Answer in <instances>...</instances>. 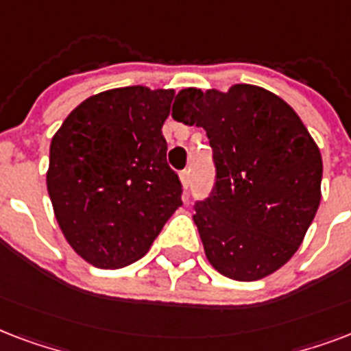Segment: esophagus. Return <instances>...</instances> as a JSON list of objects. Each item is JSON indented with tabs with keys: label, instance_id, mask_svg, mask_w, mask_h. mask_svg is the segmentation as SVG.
Listing matches in <instances>:
<instances>
[{
	"label": "esophagus",
	"instance_id": "obj_1",
	"mask_svg": "<svg viewBox=\"0 0 351 351\" xmlns=\"http://www.w3.org/2000/svg\"><path fill=\"white\" fill-rule=\"evenodd\" d=\"M179 179H181V183H183V189L189 190V186H190V170H183V172L179 173Z\"/></svg>",
	"mask_w": 351,
	"mask_h": 351
}]
</instances>
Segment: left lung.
Returning <instances> with one entry per match:
<instances>
[{
	"instance_id": "obj_1",
	"label": "left lung",
	"mask_w": 351,
	"mask_h": 351,
	"mask_svg": "<svg viewBox=\"0 0 351 351\" xmlns=\"http://www.w3.org/2000/svg\"><path fill=\"white\" fill-rule=\"evenodd\" d=\"M173 119L206 132L216 183L195 203L208 262L240 282L260 280L297 252L320 203L322 157L300 117L267 89L189 88Z\"/></svg>"
}]
</instances>
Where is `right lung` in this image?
Here are the masks:
<instances>
[{
    "instance_id": "obj_1",
    "label": "right lung",
    "mask_w": 351,
    "mask_h": 351,
    "mask_svg": "<svg viewBox=\"0 0 351 351\" xmlns=\"http://www.w3.org/2000/svg\"><path fill=\"white\" fill-rule=\"evenodd\" d=\"M173 89L130 86L86 99L54 133L47 192L67 243L100 269L143 258L181 201L162 124Z\"/></svg>"
}]
</instances>
